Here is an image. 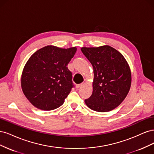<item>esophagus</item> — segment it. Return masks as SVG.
I'll return each instance as SVG.
<instances>
[{"instance_id":"obj_1","label":"esophagus","mask_w":154,"mask_h":154,"mask_svg":"<svg viewBox=\"0 0 154 154\" xmlns=\"http://www.w3.org/2000/svg\"><path fill=\"white\" fill-rule=\"evenodd\" d=\"M82 85H83V84H82V83H81V84H77L75 87H76V88H77V89H79V88H81Z\"/></svg>"}]
</instances>
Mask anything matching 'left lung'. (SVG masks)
<instances>
[{
	"label": "left lung",
	"instance_id": "8db88e82",
	"mask_svg": "<svg viewBox=\"0 0 154 154\" xmlns=\"http://www.w3.org/2000/svg\"><path fill=\"white\" fill-rule=\"evenodd\" d=\"M81 51L93 68V93L86 106L98 112L110 111L123 101L131 85L130 67L122 54L114 48L82 47Z\"/></svg>",
	"mask_w": 154,
	"mask_h": 154
}]
</instances>
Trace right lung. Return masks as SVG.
<instances>
[{
	"label": "right lung",
	"instance_id": "add662e5",
	"mask_svg": "<svg viewBox=\"0 0 154 154\" xmlns=\"http://www.w3.org/2000/svg\"><path fill=\"white\" fill-rule=\"evenodd\" d=\"M76 51V47L48 45L29 59L22 72L21 86L34 107L51 111L63 105L73 87L72 73L67 65Z\"/></svg>",
	"mask_w": 154,
	"mask_h": 154
}]
</instances>
